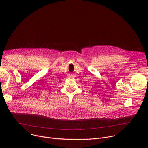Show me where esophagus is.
I'll use <instances>...</instances> for the list:
<instances>
[{
	"instance_id": "34e87169",
	"label": "esophagus",
	"mask_w": 148,
	"mask_h": 148,
	"mask_svg": "<svg viewBox=\"0 0 148 148\" xmlns=\"http://www.w3.org/2000/svg\"><path fill=\"white\" fill-rule=\"evenodd\" d=\"M69 77H73V74H70Z\"/></svg>"
}]
</instances>
